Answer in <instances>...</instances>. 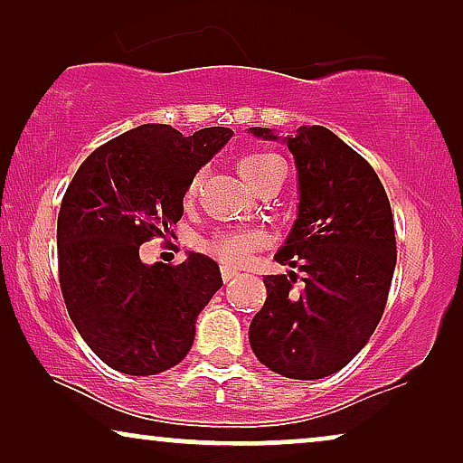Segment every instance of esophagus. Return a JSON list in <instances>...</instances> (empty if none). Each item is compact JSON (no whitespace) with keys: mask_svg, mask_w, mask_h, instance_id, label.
<instances>
[{"mask_svg":"<svg viewBox=\"0 0 463 463\" xmlns=\"http://www.w3.org/2000/svg\"><path fill=\"white\" fill-rule=\"evenodd\" d=\"M221 276H223L225 282H230L233 276H238V268H232V265H221Z\"/></svg>","mask_w":463,"mask_h":463,"instance_id":"34e87169","label":"esophagus"}]
</instances>
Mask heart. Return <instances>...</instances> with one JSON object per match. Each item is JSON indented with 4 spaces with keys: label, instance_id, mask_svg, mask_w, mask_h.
I'll return each mask as SVG.
<instances>
[{
    "label": "heart",
    "instance_id": "1",
    "mask_svg": "<svg viewBox=\"0 0 463 463\" xmlns=\"http://www.w3.org/2000/svg\"><path fill=\"white\" fill-rule=\"evenodd\" d=\"M238 170L242 175V179L249 183V185L255 189L261 187L263 183H268L271 176L282 175L284 166L280 157L269 154V151H249L238 160ZM202 183V173H195L192 179H189L185 187V202L195 200V195L200 192ZM265 246V236L257 230H244V232H217L211 240H206L204 249L211 252V255L219 257L221 261L240 265L249 259L252 252Z\"/></svg>",
    "mask_w": 463,
    "mask_h": 463
}]
</instances>
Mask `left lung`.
Masks as SVG:
<instances>
[{
    "mask_svg": "<svg viewBox=\"0 0 463 463\" xmlns=\"http://www.w3.org/2000/svg\"><path fill=\"white\" fill-rule=\"evenodd\" d=\"M252 135L278 138L268 128ZM299 170V217L276 255L303 271L265 276L268 299L250 322L255 356L290 379L333 375L382 320L396 268L388 194L363 156L325 126L284 138Z\"/></svg>",
    "mask_w": 463,
    "mask_h": 463,
    "instance_id": "obj_1",
    "label": "left lung"
}]
</instances>
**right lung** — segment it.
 <instances>
[{
	"label": "right lung",
	"instance_id": "1",
	"mask_svg": "<svg viewBox=\"0 0 463 463\" xmlns=\"http://www.w3.org/2000/svg\"><path fill=\"white\" fill-rule=\"evenodd\" d=\"M230 137L223 126L183 137L143 124L94 149L69 183L56 225L62 299L111 369L156 375L192 350L195 318L223 284L217 261L145 265L138 249L175 233L189 179Z\"/></svg>",
	"mask_w": 463,
	"mask_h": 463
}]
</instances>
